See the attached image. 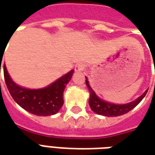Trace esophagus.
I'll list each match as a JSON object with an SVG mask.
<instances>
[{
    "mask_svg": "<svg viewBox=\"0 0 155 155\" xmlns=\"http://www.w3.org/2000/svg\"><path fill=\"white\" fill-rule=\"evenodd\" d=\"M84 69V64H77L75 65L74 70L75 71H82Z\"/></svg>",
    "mask_w": 155,
    "mask_h": 155,
    "instance_id": "34e87169",
    "label": "esophagus"
}]
</instances>
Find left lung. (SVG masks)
Instances as JSON below:
<instances>
[{"label":"left lung","mask_w":155,"mask_h":155,"mask_svg":"<svg viewBox=\"0 0 155 155\" xmlns=\"http://www.w3.org/2000/svg\"><path fill=\"white\" fill-rule=\"evenodd\" d=\"M85 83H86V85L88 86V89L90 91L89 104L91 106V110L94 112H95L96 114L108 117L120 116V115L128 113L129 111L133 110L134 108L135 107L137 104L143 100V98L145 96V94H147V91H148V90H147L141 96H140L137 99L136 101L130 102L129 104H111V103H108V102H105V101L99 99L96 96V94H94V91L91 88L87 80L85 81Z\"/></svg>","instance_id":"obj_1"}]
</instances>
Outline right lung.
Instances as JSON below:
<instances>
[{
  "label": "right lung",
  "mask_w": 155,
  "mask_h": 155,
  "mask_svg": "<svg viewBox=\"0 0 155 155\" xmlns=\"http://www.w3.org/2000/svg\"><path fill=\"white\" fill-rule=\"evenodd\" d=\"M3 71L5 84L14 101L26 111L40 116L52 115L61 110L64 104L63 93L64 88L71 81L74 72L73 71H70L46 88L27 90L20 87L12 81L5 64Z\"/></svg>",
  "instance_id": "obj_1"
}]
</instances>
